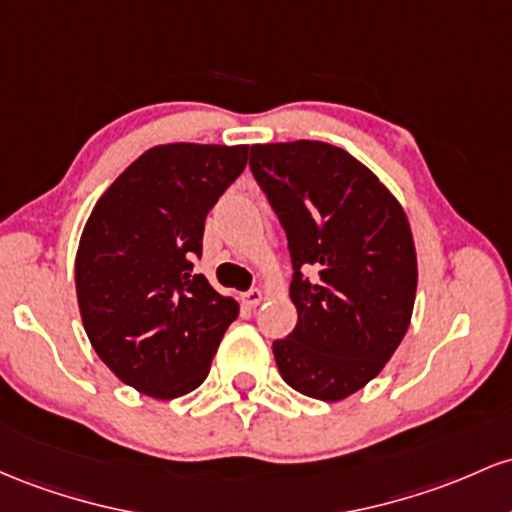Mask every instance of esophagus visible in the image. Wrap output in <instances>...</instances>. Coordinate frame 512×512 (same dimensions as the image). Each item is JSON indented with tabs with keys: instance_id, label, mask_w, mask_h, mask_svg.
<instances>
[{
	"instance_id": "1",
	"label": "esophagus",
	"mask_w": 512,
	"mask_h": 512,
	"mask_svg": "<svg viewBox=\"0 0 512 512\" xmlns=\"http://www.w3.org/2000/svg\"><path fill=\"white\" fill-rule=\"evenodd\" d=\"M261 300H263V292L258 290V287H251L249 292H244V295H241V302H244L246 307H258Z\"/></svg>"
}]
</instances>
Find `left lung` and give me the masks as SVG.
<instances>
[{
    "label": "left lung",
    "instance_id": "1",
    "mask_svg": "<svg viewBox=\"0 0 512 512\" xmlns=\"http://www.w3.org/2000/svg\"><path fill=\"white\" fill-rule=\"evenodd\" d=\"M249 166L292 261L297 326L273 341L275 363L300 394L346 399L380 375L409 329L418 283L409 220L341 147L254 145Z\"/></svg>",
    "mask_w": 512,
    "mask_h": 512
}]
</instances>
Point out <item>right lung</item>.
<instances>
[{
    "label": "right lung",
    "mask_w": 512,
    "mask_h": 512,
    "mask_svg": "<svg viewBox=\"0 0 512 512\" xmlns=\"http://www.w3.org/2000/svg\"><path fill=\"white\" fill-rule=\"evenodd\" d=\"M249 147L159 145L91 210L74 278L86 336L137 392L176 399L210 372L239 304L193 273L205 217L244 171Z\"/></svg>",
    "instance_id": "1"
}]
</instances>
